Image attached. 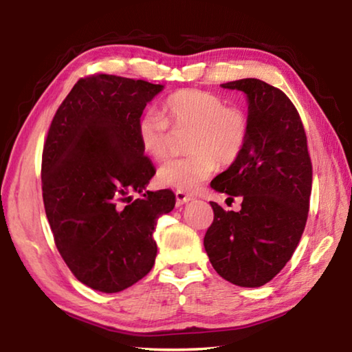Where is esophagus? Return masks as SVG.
<instances>
[{"label":"esophagus","mask_w":352,"mask_h":352,"mask_svg":"<svg viewBox=\"0 0 352 352\" xmlns=\"http://www.w3.org/2000/svg\"><path fill=\"white\" fill-rule=\"evenodd\" d=\"M175 199H177V205H184V204H188L189 200H192V197H190L189 194L183 192V190H177Z\"/></svg>","instance_id":"1"}]
</instances>
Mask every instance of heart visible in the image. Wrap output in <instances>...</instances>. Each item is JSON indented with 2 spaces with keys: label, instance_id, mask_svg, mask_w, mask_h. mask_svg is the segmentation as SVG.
<instances>
[{
  "label": "heart",
  "instance_id": "1",
  "mask_svg": "<svg viewBox=\"0 0 352 352\" xmlns=\"http://www.w3.org/2000/svg\"><path fill=\"white\" fill-rule=\"evenodd\" d=\"M164 115L147 109L136 121V136L147 157L162 162L169 155L170 127H192L188 157L166 162L158 170L163 186L197 190L212 175L217 162L233 164L247 146L250 121L239 107H230L222 98L197 88H183L164 100Z\"/></svg>",
  "mask_w": 352,
  "mask_h": 352
}]
</instances>
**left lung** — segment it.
<instances>
[{
    "label": "left lung",
    "mask_w": 352,
    "mask_h": 352,
    "mask_svg": "<svg viewBox=\"0 0 352 352\" xmlns=\"http://www.w3.org/2000/svg\"><path fill=\"white\" fill-rule=\"evenodd\" d=\"M247 94L250 135L241 157L211 188L241 197V211L211 201L214 220L204 245L220 276L261 287L290 261L305 231L312 162L301 118L292 100L259 79L222 83Z\"/></svg>",
    "instance_id": "8db88e82"
}]
</instances>
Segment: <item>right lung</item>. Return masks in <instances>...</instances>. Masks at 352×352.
I'll return each mask as SVG.
<instances>
[{
  "instance_id": "right-lung-1",
  "label": "right lung",
  "mask_w": 352,
  "mask_h": 352,
  "mask_svg": "<svg viewBox=\"0 0 352 352\" xmlns=\"http://www.w3.org/2000/svg\"><path fill=\"white\" fill-rule=\"evenodd\" d=\"M162 90L113 74L83 77L47 130L41 190L56 247L80 283L104 294L152 270V233L175 206L170 189L146 190L155 169L136 136V121Z\"/></svg>"
}]
</instances>
